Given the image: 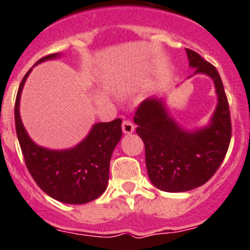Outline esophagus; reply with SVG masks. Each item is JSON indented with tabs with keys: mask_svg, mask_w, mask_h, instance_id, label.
Instances as JSON below:
<instances>
[{
	"mask_svg": "<svg viewBox=\"0 0 250 250\" xmlns=\"http://www.w3.org/2000/svg\"><path fill=\"white\" fill-rule=\"evenodd\" d=\"M135 130V125L130 120H124L123 121V131L124 134H131Z\"/></svg>",
	"mask_w": 250,
	"mask_h": 250,
	"instance_id": "1",
	"label": "esophagus"
}]
</instances>
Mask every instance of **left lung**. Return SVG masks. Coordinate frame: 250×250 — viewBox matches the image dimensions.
I'll return each mask as SVG.
<instances>
[{
  "label": "left lung",
  "instance_id": "left-lung-1",
  "mask_svg": "<svg viewBox=\"0 0 250 250\" xmlns=\"http://www.w3.org/2000/svg\"><path fill=\"white\" fill-rule=\"evenodd\" d=\"M195 74L210 76L218 105L210 124L195 131H185L169 115L160 99H146L139 105L134 121L136 134L145 145L150 182L167 193H180L200 187L215 174L228 151L231 139L230 111L222 79L216 68L198 52L187 48Z\"/></svg>",
  "mask_w": 250,
  "mask_h": 250
}]
</instances>
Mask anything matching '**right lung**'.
<instances>
[{
	"label": "right lung",
	"instance_id": "right-lung-1",
	"mask_svg": "<svg viewBox=\"0 0 250 250\" xmlns=\"http://www.w3.org/2000/svg\"><path fill=\"white\" fill-rule=\"evenodd\" d=\"M57 56L59 54L42 57L36 65ZM31 70L20 83L15 103L17 139L26 167L36 184L51 198L66 204L92 202L107 187L110 159L123 135L121 119L95 124L89 135L71 149L50 150L39 146L27 135L20 118V98Z\"/></svg>",
	"mask_w": 250,
	"mask_h": 250
}]
</instances>
